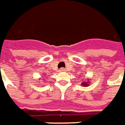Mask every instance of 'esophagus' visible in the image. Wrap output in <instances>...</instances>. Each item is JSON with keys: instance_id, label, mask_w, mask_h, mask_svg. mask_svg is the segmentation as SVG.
I'll return each instance as SVG.
<instances>
[{"instance_id": "1", "label": "esophagus", "mask_w": 125, "mask_h": 125, "mask_svg": "<svg viewBox=\"0 0 125 125\" xmlns=\"http://www.w3.org/2000/svg\"><path fill=\"white\" fill-rule=\"evenodd\" d=\"M60 71H61V72H66V70H65V68L62 67V68H60Z\"/></svg>"}]
</instances>
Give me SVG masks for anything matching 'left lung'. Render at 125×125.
Listing matches in <instances>:
<instances>
[{
    "label": "left lung",
    "mask_w": 125,
    "mask_h": 125,
    "mask_svg": "<svg viewBox=\"0 0 125 125\" xmlns=\"http://www.w3.org/2000/svg\"><path fill=\"white\" fill-rule=\"evenodd\" d=\"M82 85H84L85 86H86V85H88V83H83V84H82Z\"/></svg>",
    "instance_id": "left-lung-1"
}]
</instances>
